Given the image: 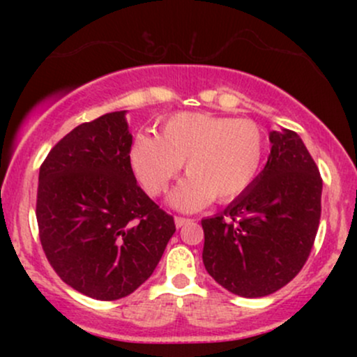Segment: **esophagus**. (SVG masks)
Instances as JSON below:
<instances>
[{
    "mask_svg": "<svg viewBox=\"0 0 357 357\" xmlns=\"http://www.w3.org/2000/svg\"><path fill=\"white\" fill-rule=\"evenodd\" d=\"M191 221H195V220H191V218H183V216H176V218H174V225H176V228H181V227H184V225L191 223Z\"/></svg>",
    "mask_w": 357,
    "mask_h": 357,
    "instance_id": "esophagus-1",
    "label": "esophagus"
}]
</instances>
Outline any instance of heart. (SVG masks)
Listing matches in <instances>:
<instances>
[{
  "mask_svg": "<svg viewBox=\"0 0 357 357\" xmlns=\"http://www.w3.org/2000/svg\"><path fill=\"white\" fill-rule=\"evenodd\" d=\"M265 155V137L255 122L211 114H176L158 136L139 134L130 167L151 196L167 191L181 171L188 178L169 196L174 208L196 211L213 202H230L255 181Z\"/></svg>",
  "mask_w": 357,
  "mask_h": 357,
  "instance_id": "heart-1",
  "label": "heart"
}]
</instances>
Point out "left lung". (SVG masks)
Instances as JSON below:
<instances>
[{
  "label": "left lung",
  "mask_w": 357,
  "mask_h": 357,
  "mask_svg": "<svg viewBox=\"0 0 357 357\" xmlns=\"http://www.w3.org/2000/svg\"><path fill=\"white\" fill-rule=\"evenodd\" d=\"M268 161L221 215L202 220L203 264L240 297H265L301 272L321 220L322 179L298 134L270 132Z\"/></svg>",
  "instance_id": "left-lung-1"
}]
</instances>
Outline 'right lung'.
<instances>
[{"label": "right lung", "instance_id": "1", "mask_svg": "<svg viewBox=\"0 0 357 357\" xmlns=\"http://www.w3.org/2000/svg\"><path fill=\"white\" fill-rule=\"evenodd\" d=\"M126 110L77 126L40 167L36 221L61 280L97 301H117L153 275L176 231L136 181Z\"/></svg>", "mask_w": 357, "mask_h": 357}]
</instances>
